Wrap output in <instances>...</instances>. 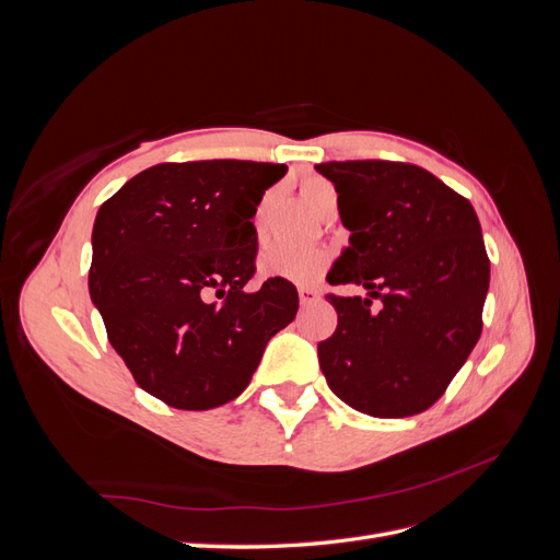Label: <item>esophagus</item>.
Returning a JSON list of instances; mask_svg holds the SVG:
<instances>
[{"mask_svg":"<svg viewBox=\"0 0 560 560\" xmlns=\"http://www.w3.org/2000/svg\"><path fill=\"white\" fill-rule=\"evenodd\" d=\"M317 296H319V292L315 290V287H308V284L299 287V301L303 303V306H306V303H313Z\"/></svg>","mask_w":560,"mask_h":560,"instance_id":"1","label":"esophagus"}]
</instances>
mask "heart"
<instances>
[{
    "mask_svg": "<svg viewBox=\"0 0 560 560\" xmlns=\"http://www.w3.org/2000/svg\"><path fill=\"white\" fill-rule=\"evenodd\" d=\"M301 196L308 206L322 214L325 210L336 206V189L325 177H306L301 182ZM270 202V194L261 198L254 212V226L261 233L266 210ZM329 264V254L319 247H301V245H287V243H270L259 254V270L268 278L290 280V282H315Z\"/></svg>",
    "mask_w": 560,
    "mask_h": 560,
    "instance_id": "obj_1",
    "label": "heart"
}]
</instances>
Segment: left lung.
I'll return each mask as SVG.
<instances>
[{
  "mask_svg": "<svg viewBox=\"0 0 560 560\" xmlns=\"http://www.w3.org/2000/svg\"><path fill=\"white\" fill-rule=\"evenodd\" d=\"M338 194L350 241L327 294L336 331L317 358L336 397L376 418L428 411L446 393L483 329L490 261L471 202L401 161L317 163Z\"/></svg>",
  "mask_w": 560,
  "mask_h": 560,
  "instance_id": "8db88e82",
  "label": "left lung"
}]
</instances>
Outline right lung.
<instances>
[{"label":"right lung","mask_w":560,"mask_h":560,"mask_svg":"<svg viewBox=\"0 0 560 560\" xmlns=\"http://www.w3.org/2000/svg\"><path fill=\"white\" fill-rule=\"evenodd\" d=\"M287 165L238 159L159 163L97 210L91 299L142 389L184 411L238 397L299 294L259 290L254 212Z\"/></svg>","instance_id":"obj_1"}]
</instances>
